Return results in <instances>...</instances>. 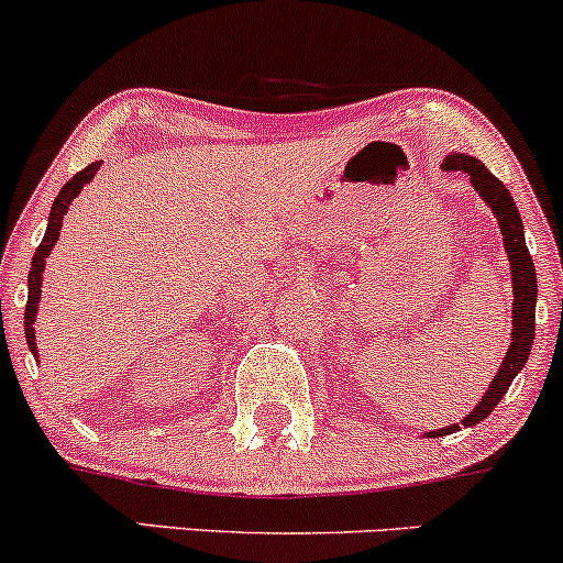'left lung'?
Masks as SVG:
<instances>
[{
    "label": "left lung",
    "mask_w": 563,
    "mask_h": 563,
    "mask_svg": "<svg viewBox=\"0 0 563 563\" xmlns=\"http://www.w3.org/2000/svg\"><path fill=\"white\" fill-rule=\"evenodd\" d=\"M444 169L468 174L471 185L479 190V196L487 200L489 209L495 211L497 224H500V232H503V241H506V254L510 260V280H514V328H510V349L506 352V360H503L497 376L489 380V389L482 397V402L474 407V412H468V416L461 421V426H474L484 421V418L495 410V405L500 402L503 394L508 391L510 380H514L516 373L525 367L529 352H532L538 275H534L532 256H529L527 243H525V224H521L519 209H516L508 187L503 185L495 174H489V169L482 164V161L463 156V153H452V156L444 161ZM461 426L452 423L448 429L431 431L429 437L452 434V431H457Z\"/></svg>",
    "instance_id": "8db88e82"
}]
</instances>
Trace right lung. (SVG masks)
<instances>
[{
	"label": "right lung",
	"instance_id": "obj_1",
	"mask_svg": "<svg viewBox=\"0 0 563 563\" xmlns=\"http://www.w3.org/2000/svg\"><path fill=\"white\" fill-rule=\"evenodd\" d=\"M97 169H100V161L89 164L87 169H81L79 174H74V179H68L63 185V190L57 192L53 211H49V224L47 232H44L42 243L36 245V254L34 262H31V273H29V301H25V341H29V349L36 354V339H34V320H36V307H38V296H42V273H44V260L49 256L53 245L60 238V228H63V217L68 214V206L70 200L81 192V187L95 177Z\"/></svg>",
	"mask_w": 563,
	"mask_h": 563
}]
</instances>
